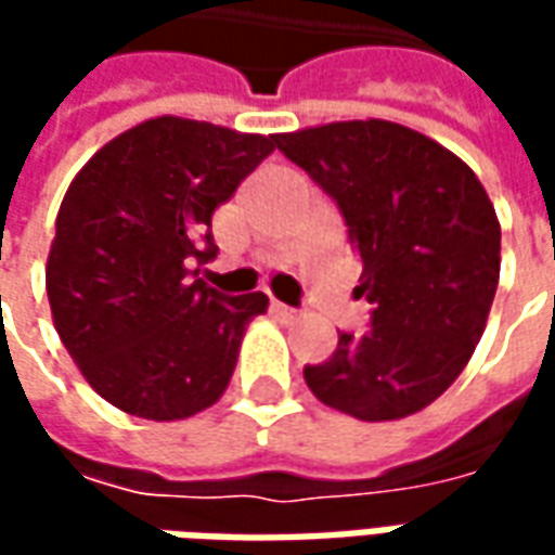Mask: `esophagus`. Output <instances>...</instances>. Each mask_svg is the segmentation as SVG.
Listing matches in <instances>:
<instances>
[{
  "label": "esophagus",
  "mask_w": 555,
  "mask_h": 555,
  "mask_svg": "<svg viewBox=\"0 0 555 555\" xmlns=\"http://www.w3.org/2000/svg\"><path fill=\"white\" fill-rule=\"evenodd\" d=\"M270 309H273V314H279L282 321H297V318H300V312H297V309H291V306H285V302H279V300H273V306H270Z\"/></svg>",
  "instance_id": "esophagus-1"
}]
</instances>
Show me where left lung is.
I'll list each match as a JSON object with an SVG mask.
<instances>
[{
    "mask_svg": "<svg viewBox=\"0 0 555 555\" xmlns=\"http://www.w3.org/2000/svg\"><path fill=\"white\" fill-rule=\"evenodd\" d=\"M336 198L357 243L365 336H338L306 384L362 422L413 416L464 372L500 285V219L476 171L413 127L365 118L276 133Z\"/></svg>",
    "mask_w": 555,
    "mask_h": 555,
    "instance_id": "1",
    "label": "left lung"
}]
</instances>
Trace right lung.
<instances>
[{"instance_id": "1", "label": "right lung", "mask_w": 555, "mask_h": 555, "mask_svg": "<svg viewBox=\"0 0 555 555\" xmlns=\"http://www.w3.org/2000/svg\"><path fill=\"white\" fill-rule=\"evenodd\" d=\"M276 147L178 115L109 139L74 175L47 255L55 333L113 408L151 422L190 418L229 389L267 294L222 297L190 279L217 255L210 219Z\"/></svg>"}]
</instances>
